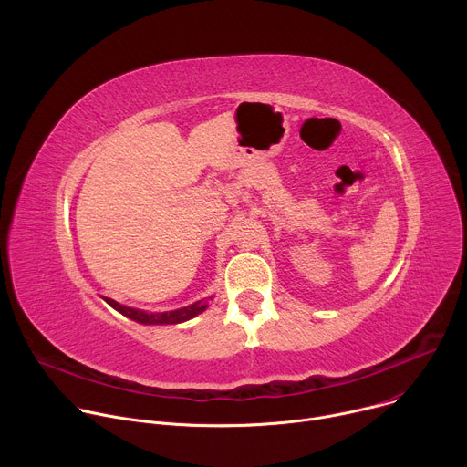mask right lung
I'll list each match as a JSON object with an SVG mask.
<instances>
[{"instance_id": "obj_1", "label": "right lung", "mask_w": 467, "mask_h": 467, "mask_svg": "<svg viewBox=\"0 0 467 467\" xmlns=\"http://www.w3.org/2000/svg\"><path fill=\"white\" fill-rule=\"evenodd\" d=\"M105 299H107V303H109L112 308H116V310L121 312L123 316H127V317H130V319H135V321H139V323H146V325L182 323V321H186V319H190V317H193V316H197V314H202V312L209 306V301H211V299H203V301H197V303L188 305V306L179 308V310L157 312V314H153V312H144V310H139V308L123 306V305H119V303H116L114 299H109V297H105Z\"/></svg>"}]
</instances>
